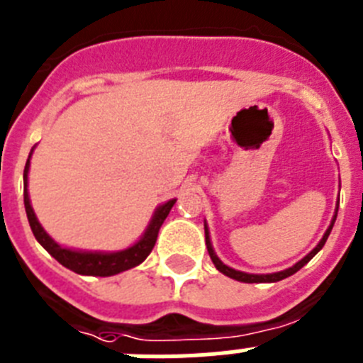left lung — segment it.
Returning a JSON list of instances; mask_svg holds the SVG:
<instances>
[{
    "label": "left lung",
    "mask_w": 363,
    "mask_h": 363,
    "mask_svg": "<svg viewBox=\"0 0 363 363\" xmlns=\"http://www.w3.org/2000/svg\"><path fill=\"white\" fill-rule=\"evenodd\" d=\"M336 205H338V203H336ZM336 214H338V207H336V209H335V216H333V220H331V225L327 227L325 234H323V238L320 240L318 245L314 247L313 251H311L309 255L306 256V258H301L300 262H298V264L293 265V267L285 269V271L271 272V274H249V272L236 271V269H233V267H229V265L223 264V262H221V259L218 258L216 252H214V249H213V243H211L209 227H207V221H205V243H207V251H209V256H211V259H213L214 267H216L218 271L221 272V274H225V277L233 278V280L243 281V284H262V281H269V284H272V281H280V280H284V278H287V277H291V274H294V272H296V271H300V269L303 267V265H306L307 262H309V259L313 258V256L316 255V252H318L320 249H322L323 245H325L327 238H329V234H331V230H333V225H335Z\"/></svg>",
    "instance_id": "8db88e82"
}]
</instances>
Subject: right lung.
Segmentation results:
<instances>
[{
  "instance_id": "right-lung-1",
  "label": "right lung",
  "mask_w": 363,
  "mask_h": 363,
  "mask_svg": "<svg viewBox=\"0 0 363 363\" xmlns=\"http://www.w3.org/2000/svg\"><path fill=\"white\" fill-rule=\"evenodd\" d=\"M36 147H32L30 154H28V160L25 163L23 171V201H25V211H27L28 223H30L32 234L36 236V240L40 242V245L43 247L45 251L49 252L52 258H56L63 267L70 269V271L83 274V277H114V274H120L123 271H129V269L136 267L150 255L152 251L156 238H158L160 227L165 221V218L171 213L172 205L176 203V198L165 201V203L158 205L156 211H154L152 218H150L149 225L143 230V234L140 236L136 243H133L127 249H121V251H79V249H70V247H63L56 242L54 238H50L49 233L41 227L40 220H38L36 213L32 209L30 205V196H28V169H30V158L32 152H34Z\"/></svg>"
}]
</instances>
